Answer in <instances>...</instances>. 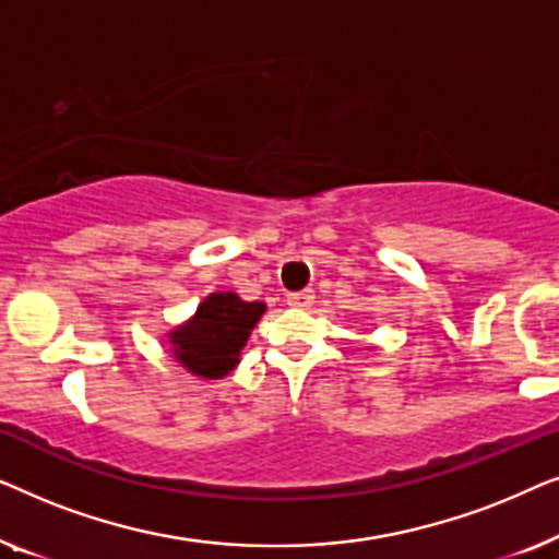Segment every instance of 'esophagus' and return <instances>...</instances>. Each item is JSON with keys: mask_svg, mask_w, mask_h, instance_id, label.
Returning <instances> with one entry per match:
<instances>
[{"mask_svg": "<svg viewBox=\"0 0 559 559\" xmlns=\"http://www.w3.org/2000/svg\"><path fill=\"white\" fill-rule=\"evenodd\" d=\"M312 300H316V295H312V289H302V293H289L287 295V305L289 308H310Z\"/></svg>", "mask_w": 559, "mask_h": 559, "instance_id": "esophagus-1", "label": "esophagus"}]
</instances>
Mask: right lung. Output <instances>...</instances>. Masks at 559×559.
Wrapping results in <instances>:
<instances>
[{
  "label": "right lung",
  "instance_id": "add662e5",
  "mask_svg": "<svg viewBox=\"0 0 559 559\" xmlns=\"http://www.w3.org/2000/svg\"><path fill=\"white\" fill-rule=\"evenodd\" d=\"M264 310V302H247L236 293H213L188 323L170 333L173 356L195 377L224 379L239 364L241 348Z\"/></svg>",
  "mask_w": 559,
  "mask_h": 559
}]
</instances>
